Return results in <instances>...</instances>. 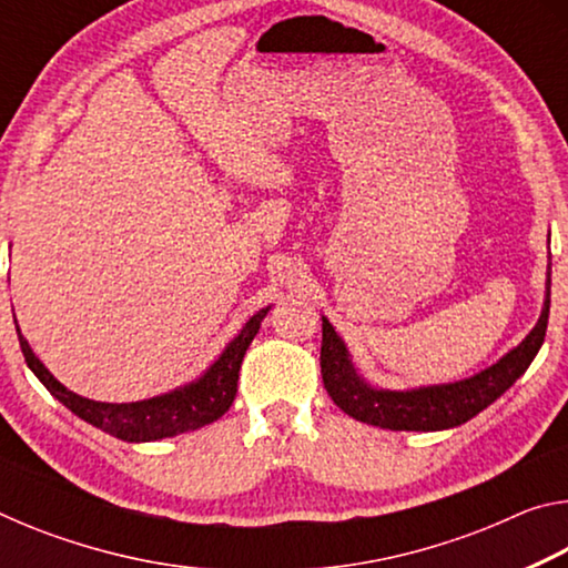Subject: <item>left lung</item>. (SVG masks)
<instances>
[{
	"mask_svg": "<svg viewBox=\"0 0 568 568\" xmlns=\"http://www.w3.org/2000/svg\"><path fill=\"white\" fill-rule=\"evenodd\" d=\"M551 307V265L546 281V303L541 318L526 341L506 353L491 368L480 371L478 376L448 383V386H430L416 390H376L358 378L348 358L343 341L333 325L323 318V343H321V376L335 406L348 413L355 420L390 430H444L460 426L484 410L486 406L514 386L518 376H524L528 365L541 348L546 323Z\"/></svg>",
	"mask_w": 568,
	"mask_h": 568,
	"instance_id": "left-lung-1",
	"label": "left lung"
}]
</instances>
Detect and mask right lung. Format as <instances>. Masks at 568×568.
<instances>
[{"instance_id": "right-lung-1", "label": "right lung", "mask_w": 568, "mask_h": 568, "mask_svg": "<svg viewBox=\"0 0 568 568\" xmlns=\"http://www.w3.org/2000/svg\"><path fill=\"white\" fill-rule=\"evenodd\" d=\"M267 311H271V307H263V311H257L253 318L245 323V328L227 345L223 355L210 365L203 378L190 383V386L180 390L165 393V396L138 403H100L67 390L32 353L30 343L22 338L19 328L17 335L27 365H30L34 376L44 383L47 390H50L57 400L64 403L74 416H80L82 420L92 423V426L102 428L104 434L130 440V444H140V440H158L207 426V423L217 420L230 406H233L237 393L240 363L245 358L247 345L253 343L257 331H261V323Z\"/></svg>"}]
</instances>
